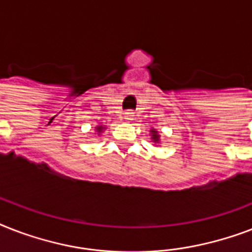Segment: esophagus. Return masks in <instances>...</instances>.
<instances>
[{
	"label": "esophagus",
	"instance_id": "1",
	"mask_svg": "<svg viewBox=\"0 0 252 252\" xmlns=\"http://www.w3.org/2000/svg\"><path fill=\"white\" fill-rule=\"evenodd\" d=\"M124 119H126V122H130V120L134 119V114L132 111H126V114H124Z\"/></svg>",
	"mask_w": 252,
	"mask_h": 252
}]
</instances>
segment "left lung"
<instances>
[{
  "label": "left lung",
  "instance_id": "left-lung-1",
  "mask_svg": "<svg viewBox=\"0 0 252 252\" xmlns=\"http://www.w3.org/2000/svg\"><path fill=\"white\" fill-rule=\"evenodd\" d=\"M150 140H152L154 144H159V142H161V134L158 133V130L154 129V128L150 129Z\"/></svg>",
  "mask_w": 252,
  "mask_h": 252
}]
</instances>
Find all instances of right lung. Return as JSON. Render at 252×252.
<instances>
[{
	"label": "right lung",
	"instance_id": "add662e5",
	"mask_svg": "<svg viewBox=\"0 0 252 252\" xmlns=\"http://www.w3.org/2000/svg\"><path fill=\"white\" fill-rule=\"evenodd\" d=\"M104 129H106V126H95V132H96V134H98V136H100V134H102V132Z\"/></svg>",
	"mask_w": 252,
	"mask_h": 252
}]
</instances>
